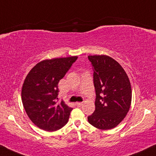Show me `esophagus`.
<instances>
[{"instance_id": "esophagus-1", "label": "esophagus", "mask_w": 156, "mask_h": 156, "mask_svg": "<svg viewBox=\"0 0 156 156\" xmlns=\"http://www.w3.org/2000/svg\"><path fill=\"white\" fill-rule=\"evenodd\" d=\"M76 105H77V106L80 107V106H82V105H84V103H82V102H78V103H76Z\"/></svg>"}]
</instances>
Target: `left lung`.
I'll return each mask as SVG.
<instances>
[{
	"label": "left lung",
	"mask_w": 156,
	"mask_h": 156,
	"mask_svg": "<svg viewBox=\"0 0 156 156\" xmlns=\"http://www.w3.org/2000/svg\"><path fill=\"white\" fill-rule=\"evenodd\" d=\"M93 69L95 110L87 117L91 125L100 129H113L120 124L129 110L132 88L124 69L112 58L89 55Z\"/></svg>",
	"instance_id": "1"
}]
</instances>
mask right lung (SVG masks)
Listing matches in <instances>:
<instances>
[{
    "label": "right lung",
    "instance_id": "add662e5",
    "mask_svg": "<svg viewBox=\"0 0 156 156\" xmlns=\"http://www.w3.org/2000/svg\"><path fill=\"white\" fill-rule=\"evenodd\" d=\"M77 56L40 61L25 78L22 101L27 114L37 127L48 132L60 129L68 122L72 108L58 103V84Z\"/></svg>",
    "mask_w": 156,
    "mask_h": 156
}]
</instances>
